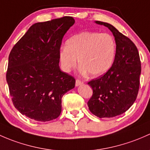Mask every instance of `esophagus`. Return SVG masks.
<instances>
[{
    "label": "esophagus",
    "instance_id": "esophagus-1",
    "mask_svg": "<svg viewBox=\"0 0 150 150\" xmlns=\"http://www.w3.org/2000/svg\"><path fill=\"white\" fill-rule=\"evenodd\" d=\"M83 84V81H80L79 79H76V86L81 85V84Z\"/></svg>",
    "mask_w": 150,
    "mask_h": 150
}]
</instances>
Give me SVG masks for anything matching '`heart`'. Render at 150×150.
<instances>
[{
  "mask_svg": "<svg viewBox=\"0 0 150 150\" xmlns=\"http://www.w3.org/2000/svg\"><path fill=\"white\" fill-rule=\"evenodd\" d=\"M115 43L108 34L82 32L69 38L59 52L60 62L65 71L75 67L78 59L80 72L92 76L107 72L112 66Z\"/></svg>",
  "mask_w": 150,
  "mask_h": 150,
  "instance_id": "1",
  "label": "heart"
}]
</instances>
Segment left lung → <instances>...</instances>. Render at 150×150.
I'll list each match as a JSON object with an SVG mask.
<instances>
[{
    "mask_svg": "<svg viewBox=\"0 0 150 150\" xmlns=\"http://www.w3.org/2000/svg\"><path fill=\"white\" fill-rule=\"evenodd\" d=\"M95 23L112 32L116 50L110 69L88 82L93 94L87 105L90 112L99 118H112L126 112L135 102L139 89L141 61L137 47L129 38L108 23Z\"/></svg>",
    "mask_w": 150,
    "mask_h": 150,
    "instance_id": "1",
    "label": "left lung"
}]
</instances>
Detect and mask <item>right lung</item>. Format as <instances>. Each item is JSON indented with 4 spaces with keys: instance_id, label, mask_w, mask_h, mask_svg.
<instances>
[{
    "instance_id": "add662e5",
    "label": "right lung",
    "mask_w": 150,
    "mask_h": 150,
    "mask_svg": "<svg viewBox=\"0 0 150 150\" xmlns=\"http://www.w3.org/2000/svg\"><path fill=\"white\" fill-rule=\"evenodd\" d=\"M74 23L71 16L36 23L9 54L6 81L12 102L31 119L45 122L58 118L61 98L75 86V79L59 67L63 38Z\"/></svg>"
}]
</instances>
